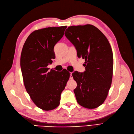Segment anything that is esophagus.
Returning <instances> with one entry per match:
<instances>
[{"mask_svg":"<svg viewBox=\"0 0 134 134\" xmlns=\"http://www.w3.org/2000/svg\"><path fill=\"white\" fill-rule=\"evenodd\" d=\"M72 72H70V79H72Z\"/></svg>","mask_w":134,"mask_h":134,"instance_id":"34e87169","label":"esophagus"}]
</instances>
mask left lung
Here are the masks:
<instances>
[{"mask_svg": "<svg viewBox=\"0 0 134 134\" xmlns=\"http://www.w3.org/2000/svg\"><path fill=\"white\" fill-rule=\"evenodd\" d=\"M74 44L78 58L85 59L86 71L72 74L77 87L74 90L80 106L93 109L106 99L112 83L113 57L107 38L99 29L91 25L72 26L65 32Z\"/></svg>", "mask_w": 134, "mask_h": 134, "instance_id": "obj_1", "label": "left lung"}]
</instances>
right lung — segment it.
Here are the masks:
<instances>
[{
    "label": "right lung",
    "instance_id": "right-lung-1",
    "mask_svg": "<svg viewBox=\"0 0 134 134\" xmlns=\"http://www.w3.org/2000/svg\"><path fill=\"white\" fill-rule=\"evenodd\" d=\"M66 27H48L34 31L22 50L21 68L26 90L34 103L44 111L59 106L61 94L70 77L66 69L58 72L47 68L55 58L54 47Z\"/></svg>",
    "mask_w": 134,
    "mask_h": 134
}]
</instances>
